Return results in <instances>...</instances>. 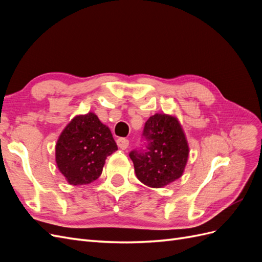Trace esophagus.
<instances>
[{
    "instance_id": "esophagus-1",
    "label": "esophagus",
    "mask_w": 262,
    "mask_h": 262,
    "mask_svg": "<svg viewBox=\"0 0 262 262\" xmlns=\"http://www.w3.org/2000/svg\"><path fill=\"white\" fill-rule=\"evenodd\" d=\"M117 144L121 149H125V148H128V146H129V140L125 139V138H120V139L117 140Z\"/></svg>"
}]
</instances>
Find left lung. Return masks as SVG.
I'll use <instances>...</instances> for the list:
<instances>
[{"label": "left lung", "instance_id": "obj_1", "mask_svg": "<svg viewBox=\"0 0 262 262\" xmlns=\"http://www.w3.org/2000/svg\"><path fill=\"white\" fill-rule=\"evenodd\" d=\"M189 148L176 118L156 114L148 118L142 133V144L131 150L137 177L144 185L161 188L181 177Z\"/></svg>", "mask_w": 262, "mask_h": 262}]
</instances>
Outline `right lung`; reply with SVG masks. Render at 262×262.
<instances>
[{
    "label": "right lung",
    "instance_id": "obj_1",
    "mask_svg": "<svg viewBox=\"0 0 262 262\" xmlns=\"http://www.w3.org/2000/svg\"><path fill=\"white\" fill-rule=\"evenodd\" d=\"M117 149L108 126L90 113L75 117L63 130L55 146V161L71 185H87L100 176L107 156Z\"/></svg>",
    "mask_w": 262,
    "mask_h": 262
}]
</instances>
